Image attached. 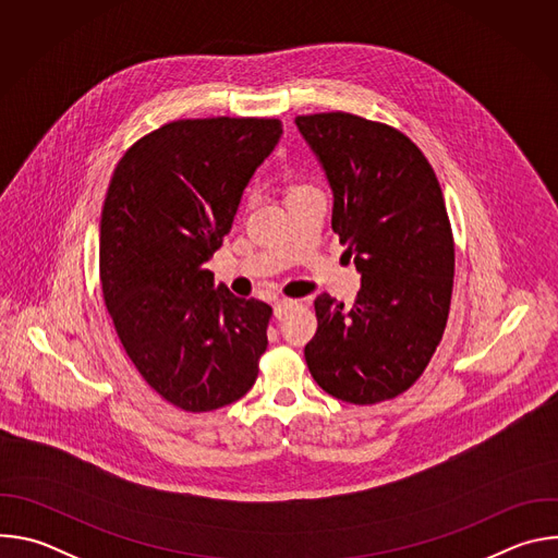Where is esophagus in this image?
<instances>
[{
    "mask_svg": "<svg viewBox=\"0 0 558 558\" xmlns=\"http://www.w3.org/2000/svg\"><path fill=\"white\" fill-rule=\"evenodd\" d=\"M293 306H298V300H280V302H276V306H274V315L278 317V320H282V317H284Z\"/></svg>",
    "mask_w": 558,
    "mask_h": 558,
    "instance_id": "1",
    "label": "esophagus"
}]
</instances>
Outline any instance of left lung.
<instances>
[{"mask_svg":"<svg viewBox=\"0 0 558 558\" xmlns=\"http://www.w3.org/2000/svg\"><path fill=\"white\" fill-rule=\"evenodd\" d=\"M333 190V231L362 287L353 306L315 298L304 347L323 390L368 407L409 390L446 331L454 238L424 151L397 128L349 112L295 117Z\"/></svg>","mask_w":558,"mask_h":558,"instance_id":"8db88e82","label":"left lung"}]
</instances>
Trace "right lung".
<instances>
[{
  "label": "right lung",
  "mask_w": 558,
  "mask_h": 558,
  "mask_svg": "<svg viewBox=\"0 0 558 558\" xmlns=\"http://www.w3.org/2000/svg\"><path fill=\"white\" fill-rule=\"evenodd\" d=\"M280 119H179L141 136L101 209L99 280L114 331L145 384L185 413L254 386L274 308L235 298L205 263L229 233Z\"/></svg>",
  "instance_id": "1"
}]
</instances>
